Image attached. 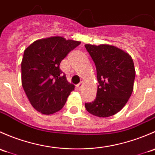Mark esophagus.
Returning a JSON list of instances; mask_svg holds the SVG:
<instances>
[{"instance_id":"1","label":"esophagus","mask_w":155,"mask_h":155,"mask_svg":"<svg viewBox=\"0 0 155 155\" xmlns=\"http://www.w3.org/2000/svg\"><path fill=\"white\" fill-rule=\"evenodd\" d=\"M77 88H78V90H81V89H82V88H83V83L82 82L79 83V84H78Z\"/></svg>"}]
</instances>
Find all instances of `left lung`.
I'll use <instances>...</instances> for the list:
<instances>
[{
	"mask_svg": "<svg viewBox=\"0 0 155 155\" xmlns=\"http://www.w3.org/2000/svg\"><path fill=\"white\" fill-rule=\"evenodd\" d=\"M96 67L98 86L96 98L85 103L89 113L109 117L123 108L131 95L135 68L131 57L124 51L108 45H85Z\"/></svg>",
	"mask_w": 155,
	"mask_h": 155,
	"instance_id": "1",
	"label": "left lung"
}]
</instances>
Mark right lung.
Wrapping results in <instances>:
<instances>
[{
  "label": "right lung",
  "instance_id": "add662e5",
  "mask_svg": "<svg viewBox=\"0 0 155 155\" xmlns=\"http://www.w3.org/2000/svg\"><path fill=\"white\" fill-rule=\"evenodd\" d=\"M81 42L60 36L39 39L24 53L22 87L32 106L43 114L60 110L74 86L67 81L60 64Z\"/></svg>",
  "mask_w": 155,
  "mask_h": 155
}]
</instances>
